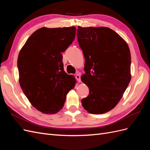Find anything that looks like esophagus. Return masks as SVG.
Listing matches in <instances>:
<instances>
[{
    "label": "esophagus",
    "mask_w": 150,
    "mask_h": 150,
    "mask_svg": "<svg viewBox=\"0 0 150 150\" xmlns=\"http://www.w3.org/2000/svg\"><path fill=\"white\" fill-rule=\"evenodd\" d=\"M76 79L78 81V82L79 83H80L81 82V76H80V75L79 74H77L76 75Z\"/></svg>",
    "instance_id": "34e87169"
}]
</instances>
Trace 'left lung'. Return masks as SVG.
I'll use <instances>...</instances> for the list:
<instances>
[{
    "label": "left lung",
    "instance_id": "obj_1",
    "mask_svg": "<svg viewBox=\"0 0 150 150\" xmlns=\"http://www.w3.org/2000/svg\"><path fill=\"white\" fill-rule=\"evenodd\" d=\"M78 28V41L85 59V74L81 79L89 90L81 103L89 113L104 114L117 105L131 81L129 48L108 28Z\"/></svg>",
    "mask_w": 150,
    "mask_h": 150
}]
</instances>
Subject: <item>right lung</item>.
<instances>
[{
  "label": "right lung",
  "instance_id": "add662e5",
  "mask_svg": "<svg viewBox=\"0 0 150 150\" xmlns=\"http://www.w3.org/2000/svg\"><path fill=\"white\" fill-rule=\"evenodd\" d=\"M76 28H40L27 40L18 56L22 90L36 110L56 114L64 106L66 95L74 88V76L64 71L63 52L75 38Z\"/></svg>",
  "mask_w": 150,
  "mask_h": 150
}]
</instances>
